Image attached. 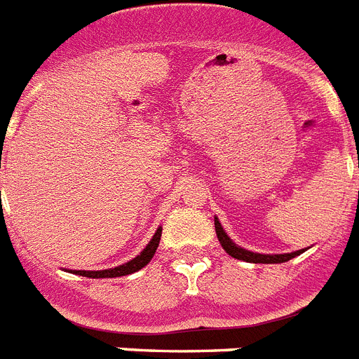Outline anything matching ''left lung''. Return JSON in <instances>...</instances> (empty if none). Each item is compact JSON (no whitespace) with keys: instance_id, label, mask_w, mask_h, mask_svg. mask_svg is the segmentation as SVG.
Here are the masks:
<instances>
[{"instance_id":"8db88e82","label":"left lung","mask_w":359,"mask_h":359,"mask_svg":"<svg viewBox=\"0 0 359 359\" xmlns=\"http://www.w3.org/2000/svg\"><path fill=\"white\" fill-rule=\"evenodd\" d=\"M214 226H216V234H217V240L222 243V247L225 249V252L229 256L236 259H243V262H249V263H283V262H289V259L296 258L299 256L303 250H296V252H290V254H258V252H250V250H245L241 247L234 243V241L226 236V232L223 231L222 223L217 222V217H214Z\"/></svg>"}]
</instances>
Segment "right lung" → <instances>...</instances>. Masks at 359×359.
<instances>
[{"instance_id": "1", "label": "right lung", "mask_w": 359, "mask_h": 359, "mask_svg": "<svg viewBox=\"0 0 359 359\" xmlns=\"http://www.w3.org/2000/svg\"><path fill=\"white\" fill-rule=\"evenodd\" d=\"M159 240H161V226L156 231V234L152 236V240L149 241L145 249L128 263H123V265H119V267L114 269H105V271H76L74 274L87 276V278H119V276L133 274V272H137L140 269L145 267L147 263L152 259V256L156 254V249H158Z\"/></svg>"}]
</instances>
